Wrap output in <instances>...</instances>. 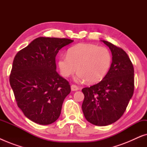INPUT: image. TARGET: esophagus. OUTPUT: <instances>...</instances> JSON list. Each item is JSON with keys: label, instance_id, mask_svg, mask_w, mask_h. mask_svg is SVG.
<instances>
[{"label": "esophagus", "instance_id": "esophagus-1", "mask_svg": "<svg viewBox=\"0 0 147 147\" xmlns=\"http://www.w3.org/2000/svg\"><path fill=\"white\" fill-rule=\"evenodd\" d=\"M71 91H77V90H79V88H78V86L76 85H71Z\"/></svg>", "mask_w": 147, "mask_h": 147}]
</instances>
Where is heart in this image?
<instances>
[{
	"label": "heart",
	"instance_id": "1",
	"mask_svg": "<svg viewBox=\"0 0 147 147\" xmlns=\"http://www.w3.org/2000/svg\"><path fill=\"white\" fill-rule=\"evenodd\" d=\"M112 63V57L107 48L95 44L81 43L69 49L67 55L58 59V67L61 75L67 78L78 70L76 81L94 84L105 77Z\"/></svg>",
	"mask_w": 147,
	"mask_h": 147
}]
</instances>
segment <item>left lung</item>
<instances>
[{
	"instance_id": "1",
	"label": "left lung",
	"mask_w": 147,
	"mask_h": 147,
	"mask_svg": "<svg viewBox=\"0 0 147 147\" xmlns=\"http://www.w3.org/2000/svg\"><path fill=\"white\" fill-rule=\"evenodd\" d=\"M112 53L110 69L99 83L84 88L82 108L86 119L96 126H107L123 115L134 92V67L127 53L101 40Z\"/></svg>"
}]
</instances>
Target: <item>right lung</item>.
I'll list each match as a JSON object with an SVG mask.
<instances>
[{
  "instance_id": "right-lung-1",
  "label": "right lung",
  "mask_w": 147,
  "mask_h": 147,
  "mask_svg": "<svg viewBox=\"0 0 147 147\" xmlns=\"http://www.w3.org/2000/svg\"><path fill=\"white\" fill-rule=\"evenodd\" d=\"M73 40L40 37L14 58L10 84L19 108L26 117L41 125L56 121L71 88L56 71L55 57Z\"/></svg>"
}]
</instances>
